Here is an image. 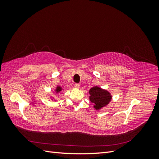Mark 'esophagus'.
Returning <instances> with one entry per match:
<instances>
[{"instance_id":"obj_1","label":"esophagus","mask_w":159,"mask_h":159,"mask_svg":"<svg viewBox=\"0 0 159 159\" xmlns=\"http://www.w3.org/2000/svg\"><path fill=\"white\" fill-rule=\"evenodd\" d=\"M74 87L76 88H80V84H74Z\"/></svg>"}]
</instances>
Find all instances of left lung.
<instances>
[{
    "label": "left lung",
    "instance_id": "8db88e82",
    "mask_svg": "<svg viewBox=\"0 0 159 159\" xmlns=\"http://www.w3.org/2000/svg\"><path fill=\"white\" fill-rule=\"evenodd\" d=\"M89 97L91 103H94L95 109H100L107 105L111 99V96L106 90H103L98 87H93L89 90Z\"/></svg>",
    "mask_w": 159,
    "mask_h": 159
}]
</instances>
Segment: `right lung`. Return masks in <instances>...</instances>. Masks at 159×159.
Returning <instances> with one entry per match:
<instances>
[{"label":"right lung","instance_id":"1","mask_svg":"<svg viewBox=\"0 0 159 159\" xmlns=\"http://www.w3.org/2000/svg\"><path fill=\"white\" fill-rule=\"evenodd\" d=\"M61 88L60 87H57V89H56V92H57V93L60 92V91H61Z\"/></svg>","mask_w":159,"mask_h":159}]
</instances>
